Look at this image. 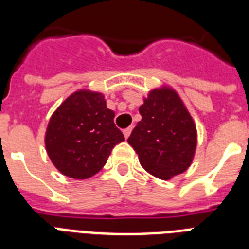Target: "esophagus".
<instances>
[{
    "label": "esophagus",
    "mask_w": 249,
    "mask_h": 249,
    "mask_svg": "<svg viewBox=\"0 0 249 249\" xmlns=\"http://www.w3.org/2000/svg\"><path fill=\"white\" fill-rule=\"evenodd\" d=\"M132 130H133L132 126H129V128H126V129H124V130H123V133H124L125 138H128V137L130 136V133H132Z\"/></svg>",
    "instance_id": "esophagus-1"
}]
</instances>
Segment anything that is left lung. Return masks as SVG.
<instances>
[{"label": "left lung", "mask_w": 249, "mask_h": 249, "mask_svg": "<svg viewBox=\"0 0 249 249\" xmlns=\"http://www.w3.org/2000/svg\"><path fill=\"white\" fill-rule=\"evenodd\" d=\"M142 120L128 143L144 170L160 179L183 173L193 163L196 126L178 93L169 86L152 89L140 107Z\"/></svg>", "instance_id": "left-lung-1"}]
</instances>
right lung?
Instances as JSON below:
<instances>
[{
	"instance_id": "1",
	"label": "right lung",
	"mask_w": 249,
	"mask_h": 249,
	"mask_svg": "<svg viewBox=\"0 0 249 249\" xmlns=\"http://www.w3.org/2000/svg\"><path fill=\"white\" fill-rule=\"evenodd\" d=\"M113 117L102 93L81 89L71 94L54 111L45 134L46 152L56 169L75 179L97 174L112 148L125 141Z\"/></svg>"
}]
</instances>
